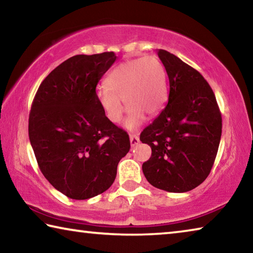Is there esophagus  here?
Wrapping results in <instances>:
<instances>
[{"label":"esophagus","mask_w":253,"mask_h":253,"mask_svg":"<svg viewBox=\"0 0 253 253\" xmlns=\"http://www.w3.org/2000/svg\"><path fill=\"white\" fill-rule=\"evenodd\" d=\"M129 140H130L131 147H134L136 145L139 144V137L137 135H129Z\"/></svg>","instance_id":"esophagus-1"}]
</instances>
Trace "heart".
<instances>
[{
  "label": "heart",
  "mask_w": 253,
  "mask_h": 253,
  "mask_svg": "<svg viewBox=\"0 0 253 253\" xmlns=\"http://www.w3.org/2000/svg\"><path fill=\"white\" fill-rule=\"evenodd\" d=\"M106 87L97 89L100 107L111 123L121 122L124 107L128 108L125 127L134 130L144 115L152 117L166 99V70L156 55H146L122 62L105 79Z\"/></svg>",
  "instance_id": "b5f03b06"
}]
</instances>
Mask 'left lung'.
<instances>
[{
    "mask_svg": "<svg viewBox=\"0 0 253 253\" xmlns=\"http://www.w3.org/2000/svg\"><path fill=\"white\" fill-rule=\"evenodd\" d=\"M157 54L168 72L169 95L165 108L140 134V142L152 148L143 173L153 186L183 193L211 172L221 139V113L198 70L166 50Z\"/></svg>",
    "mask_w": 253,
    "mask_h": 253,
    "instance_id": "1",
    "label": "left lung"
}]
</instances>
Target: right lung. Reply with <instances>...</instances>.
I'll list each match as a JSON object with an SVG mask.
<instances>
[{
    "instance_id": "add662e5",
    "label": "right lung",
    "mask_w": 253,
    "mask_h": 253,
    "mask_svg": "<svg viewBox=\"0 0 253 253\" xmlns=\"http://www.w3.org/2000/svg\"><path fill=\"white\" fill-rule=\"evenodd\" d=\"M114 52L78 54L42 81L29 117V137L42 174L74 200L104 193L129 152L127 132L106 117L96 87L116 61Z\"/></svg>"
}]
</instances>
